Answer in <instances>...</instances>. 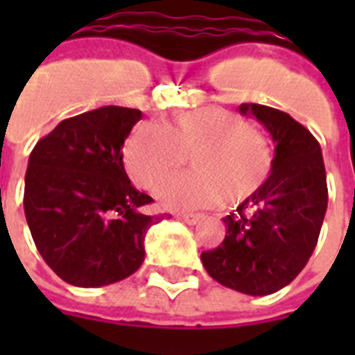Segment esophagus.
I'll return each mask as SVG.
<instances>
[{"mask_svg":"<svg viewBox=\"0 0 355 355\" xmlns=\"http://www.w3.org/2000/svg\"><path fill=\"white\" fill-rule=\"evenodd\" d=\"M178 218L188 224H198L200 220H203V215H200V213H182V215H178Z\"/></svg>","mask_w":355,"mask_h":355,"instance_id":"34e87169","label":"esophagus"}]
</instances>
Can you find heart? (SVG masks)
<instances>
[{"label":"heart","mask_w":355,"mask_h":355,"mask_svg":"<svg viewBox=\"0 0 355 355\" xmlns=\"http://www.w3.org/2000/svg\"><path fill=\"white\" fill-rule=\"evenodd\" d=\"M186 155L193 171L159 190L165 207H205L220 200L238 205L261 192L274 169L266 137L215 106L186 112L165 127L140 125L125 144L123 163L135 184L155 190L184 165Z\"/></svg>","instance_id":"heart-1"}]
</instances>
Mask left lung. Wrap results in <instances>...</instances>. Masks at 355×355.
I'll return each instance as SVG.
<instances>
[{"instance_id":"left-lung-1","label":"left lung","mask_w":355,"mask_h":355,"mask_svg":"<svg viewBox=\"0 0 355 355\" xmlns=\"http://www.w3.org/2000/svg\"><path fill=\"white\" fill-rule=\"evenodd\" d=\"M275 142L274 169L261 192L224 216L226 236L201 253L207 274L245 295L283 289L312 257L327 211V177L321 146L289 114L262 104H241Z\"/></svg>"}]
</instances>
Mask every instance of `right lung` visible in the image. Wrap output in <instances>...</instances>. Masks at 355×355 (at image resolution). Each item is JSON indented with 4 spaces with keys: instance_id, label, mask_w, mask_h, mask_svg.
<instances>
[{
    "instance_id": "right-lung-1",
    "label": "right lung",
    "mask_w": 355,
    "mask_h": 355,
    "mask_svg": "<svg viewBox=\"0 0 355 355\" xmlns=\"http://www.w3.org/2000/svg\"><path fill=\"white\" fill-rule=\"evenodd\" d=\"M140 110L102 106L68 117L32 150L24 178V213L37 251L76 287H102L135 274L144 236L163 215L123 167L125 139Z\"/></svg>"
}]
</instances>
